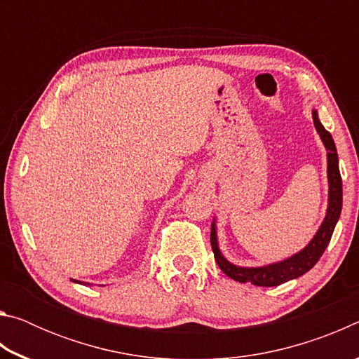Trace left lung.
Returning <instances> with one entry per match:
<instances>
[{
    "label": "left lung",
    "mask_w": 359,
    "mask_h": 359,
    "mask_svg": "<svg viewBox=\"0 0 359 359\" xmlns=\"http://www.w3.org/2000/svg\"><path fill=\"white\" fill-rule=\"evenodd\" d=\"M313 123L315 128L320 133L321 141H323L325 147L327 150V180H330V204H327V212L325 217V222L321 223L318 233L311 241L302 252L296 253L280 263L269 264L264 267H238L231 264L229 261L224 259L223 255L218 250L217 244V233L215 224L212 223L210 226V245L214 250V257L217 264L220 269L226 274L229 278L241 283H253L258 287H277V285L285 283L291 280V278H297L312 267L317 264V261L321 258V255L326 250L327 244H330L331 236L336 228V223L340 217V210H342V177H340L339 171V158L336 144L332 141V136L330 131L325 130V126L320 123L317 112L313 111Z\"/></svg>",
    "instance_id": "left-lung-1"
}]
</instances>
